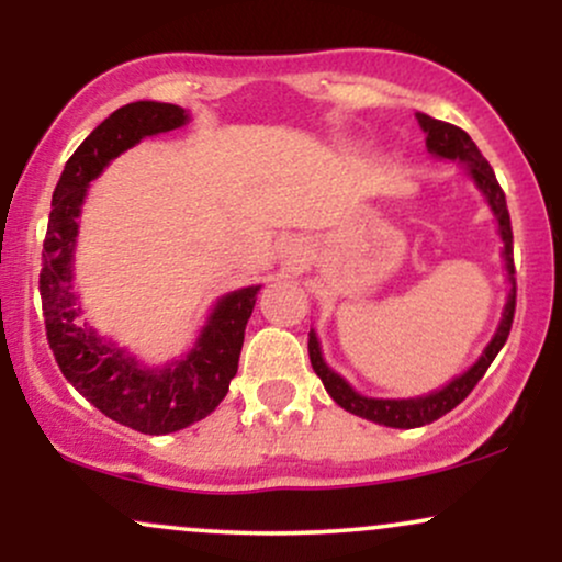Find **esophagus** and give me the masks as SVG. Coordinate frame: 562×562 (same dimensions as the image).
<instances>
[{
  "label": "esophagus",
  "mask_w": 562,
  "mask_h": 562,
  "mask_svg": "<svg viewBox=\"0 0 562 562\" xmlns=\"http://www.w3.org/2000/svg\"><path fill=\"white\" fill-rule=\"evenodd\" d=\"M301 243L299 240H285L280 245V256H282V261H288V263H295L301 259Z\"/></svg>",
  "instance_id": "obj_1"
}]
</instances>
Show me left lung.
<instances>
[{
  "mask_svg": "<svg viewBox=\"0 0 562 562\" xmlns=\"http://www.w3.org/2000/svg\"><path fill=\"white\" fill-rule=\"evenodd\" d=\"M417 121H420L423 132H425V147H428L430 156L436 158H449V160H460L465 166L468 177L473 179L475 187L483 192L486 203L492 205L496 224H499V235L502 243H505V267H507V280H509V295L505 303V314H502L499 327H496L492 344L486 346V351L481 353V359L470 367L468 372H462L460 378L451 380L449 385L438 389L428 396H417V398H370L362 396L346 383L338 372H333L330 367L325 364L319 351V340L317 333H308V359H312L314 372H317L322 383H325V391L330 393L333 402L338 406H344L346 412L351 415L364 417V420H372L378 425H389V428H420V425H428L443 417L447 412L454 409L462 398H468V393L479 385V380L486 375L488 364L494 362V357L499 353V348L505 346L509 327H513V317H515V263H513V227H509V214H507V200L505 192H502L499 182H496L494 169L488 166V160L481 156V150L475 147V142L468 137V132H462L460 126L447 124V121H436L430 115L417 113Z\"/></svg>",
  "mask_w": 562,
  "mask_h": 562,
  "instance_id": "8db88e82",
  "label": "left lung"
}]
</instances>
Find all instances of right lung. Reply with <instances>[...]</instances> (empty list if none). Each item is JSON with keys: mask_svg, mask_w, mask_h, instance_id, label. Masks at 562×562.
Returning <instances> with one entry per match:
<instances>
[{"mask_svg": "<svg viewBox=\"0 0 562 562\" xmlns=\"http://www.w3.org/2000/svg\"><path fill=\"white\" fill-rule=\"evenodd\" d=\"M184 124L187 113L179 105L128 102L76 147L53 192L38 274L47 340L63 375L102 415L150 436L203 420L227 396L261 285L222 295L187 357L166 367H145L126 348L81 322L74 293V250L89 182L139 139Z\"/></svg>", "mask_w": 562, "mask_h": 562, "instance_id": "obj_1", "label": "right lung"}]
</instances>
